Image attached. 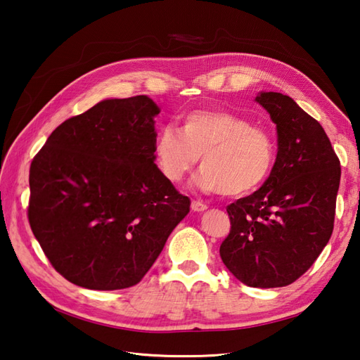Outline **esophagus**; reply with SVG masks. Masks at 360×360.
Here are the masks:
<instances>
[{"instance_id":"esophagus-1","label":"esophagus","mask_w":360,"mask_h":360,"mask_svg":"<svg viewBox=\"0 0 360 360\" xmlns=\"http://www.w3.org/2000/svg\"><path fill=\"white\" fill-rule=\"evenodd\" d=\"M191 209L193 210V212H204V210H207V205L204 204V202H201V201H192V204H191Z\"/></svg>"}]
</instances>
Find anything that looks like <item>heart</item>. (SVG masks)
<instances>
[{
	"label": "heart",
	"mask_w": 360,
	"mask_h": 360,
	"mask_svg": "<svg viewBox=\"0 0 360 360\" xmlns=\"http://www.w3.org/2000/svg\"><path fill=\"white\" fill-rule=\"evenodd\" d=\"M156 162L163 177L180 183L197 167V186L207 193L240 197L258 189L275 165V144L264 129L225 111H195L183 118L180 132L159 130Z\"/></svg>",
	"instance_id": "obj_1"
}]
</instances>
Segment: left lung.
Masks as SVG:
<instances>
[{
    "instance_id": "8db88e82",
    "label": "left lung",
    "mask_w": 360,
    "mask_h": 360,
    "mask_svg": "<svg viewBox=\"0 0 360 360\" xmlns=\"http://www.w3.org/2000/svg\"><path fill=\"white\" fill-rule=\"evenodd\" d=\"M255 102L276 124L278 155L263 186L226 207L231 231L219 254L255 288L290 285L328 245L341 167L317 120L290 96L259 91Z\"/></svg>"
}]
</instances>
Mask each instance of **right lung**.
<instances>
[{
    "label": "right lung",
    "mask_w": 360,
    "mask_h": 360,
    "mask_svg": "<svg viewBox=\"0 0 360 360\" xmlns=\"http://www.w3.org/2000/svg\"><path fill=\"white\" fill-rule=\"evenodd\" d=\"M159 112L148 96L105 99L61 123L31 162V230L75 285L138 284L189 213L155 163Z\"/></svg>",
    "instance_id": "1"
}]
</instances>
